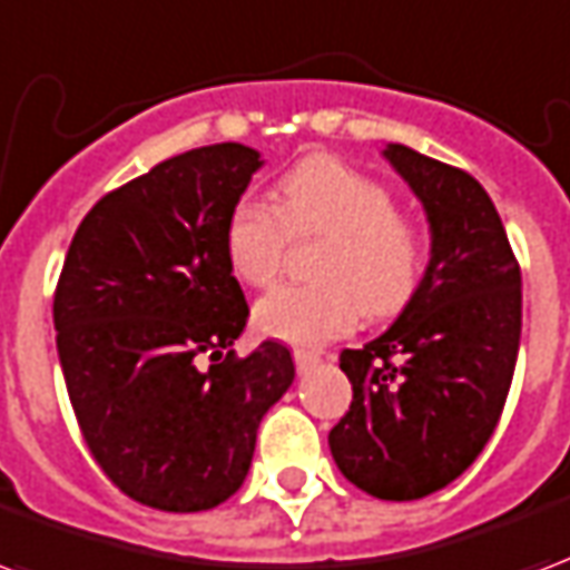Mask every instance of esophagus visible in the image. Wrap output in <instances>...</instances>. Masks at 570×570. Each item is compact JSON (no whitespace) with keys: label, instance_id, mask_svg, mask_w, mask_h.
Instances as JSON below:
<instances>
[{"label":"esophagus","instance_id":"esophagus-1","mask_svg":"<svg viewBox=\"0 0 570 570\" xmlns=\"http://www.w3.org/2000/svg\"><path fill=\"white\" fill-rule=\"evenodd\" d=\"M294 363H297V372H301V375H306L312 366H318L321 354H315V351L297 348V351H294Z\"/></svg>","mask_w":570,"mask_h":570}]
</instances>
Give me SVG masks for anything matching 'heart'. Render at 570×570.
<instances>
[{
    "instance_id": "obj_1",
    "label": "heart",
    "mask_w": 570,
    "mask_h": 570,
    "mask_svg": "<svg viewBox=\"0 0 570 570\" xmlns=\"http://www.w3.org/2000/svg\"><path fill=\"white\" fill-rule=\"evenodd\" d=\"M315 282L282 285L258 303L261 333L291 345H321L348 333L361 312L391 318L412 301L423 269V239L402 219L393 195L340 158L315 156L288 170L273 207L243 198L225 225L234 276L267 288L279 276L288 237H315Z\"/></svg>"
}]
</instances>
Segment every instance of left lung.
I'll list each match as a JSON object with an SVG mask.
<instances>
[{
  "label": "left lung",
  "mask_w": 570,
  "mask_h": 570,
  "mask_svg": "<svg viewBox=\"0 0 570 570\" xmlns=\"http://www.w3.org/2000/svg\"><path fill=\"white\" fill-rule=\"evenodd\" d=\"M382 156L426 213L430 264L400 318L340 354L354 400L327 442L363 493L412 502L456 481L490 442L520 351L523 282L472 174L402 144Z\"/></svg>",
  "instance_id": "obj_1"
}]
</instances>
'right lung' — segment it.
Instances as JSON below:
<instances>
[{
	"mask_svg": "<svg viewBox=\"0 0 570 570\" xmlns=\"http://www.w3.org/2000/svg\"><path fill=\"white\" fill-rule=\"evenodd\" d=\"M261 165L243 144L188 149L105 195L68 246L53 297L68 400L96 463L147 508L209 511L237 493L294 382L279 342L230 351L249 306L225 225Z\"/></svg>",
	"mask_w": 570,
	"mask_h": 570,
	"instance_id": "1",
	"label": "right lung"
}]
</instances>
